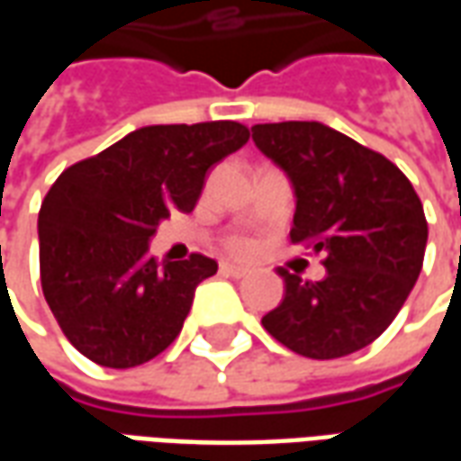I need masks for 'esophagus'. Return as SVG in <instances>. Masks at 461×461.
I'll return each mask as SVG.
<instances>
[{"mask_svg":"<svg viewBox=\"0 0 461 461\" xmlns=\"http://www.w3.org/2000/svg\"><path fill=\"white\" fill-rule=\"evenodd\" d=\"M220 271L224 276H231V279H241V276H247V269L244 267H237V264H227V261H221Z\"/></svg>","mask_w":461,"mask_h":461,"instance_id":"esophagus-1","label":"esophagus"}]
</instances>
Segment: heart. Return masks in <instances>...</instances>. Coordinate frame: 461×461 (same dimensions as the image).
Instances as JSON below:
<instances>
[{
	"instance_id": "heart-1",
	"label": "heart",
	"mask_w": 461,
	"mask_h": 461,
	"mask_svg": "<svg viewBox=\"0 0 461 461\" xmlns=\"http://www.w3.org/2000/svg\"><path fill=\"white\" fill-rule=\"evenodd\" d=\"M251 249H254V244H251V240H247V237H231V240H227V251H230V254L247 257V254H251Z\"/></svg>"
}]
</instances>
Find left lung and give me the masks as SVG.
<instances>
[{
  "label": "left lung",
  "mask_w": 461,
  "mask_h": 461,
  "mask_svg": "<svg viewBox=\"0 0 461 461\" xmlns=\"http://www.w3.org/2000/svg\"><path fill=\"white\" fill-rule=\"evenodd\" d=\"M251 138L296 190L291 241L323 251L326 267L321 281L279 269L286 294L261 326L313 360L370 346L395 321L425 259L427 220L412 182L323 122H264Z\"/></svg>",
  "instance_id": "8db88e82"
}]
</instances>
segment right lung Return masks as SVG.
Listing matches in <instances>:
<instances>
[{"label": "right lung", "instance_id": "add662e5", "mask_svg": "<svg viewBox=\"0 0 461 461\" xmlns=\"http://www.w3.org/2000/svg\"><path fill=\"white\" fill-rule=\"evenodd\" d=\"M247 140L249 128L234 121L148 125L59 175L39 210V271L78 353L122 370L180 336L217 261L160 264L148 241L170 212L194 210L207 170Z\"/></svg>", "mask_w": 461, "mask_h": 461}]
</instances>
